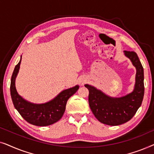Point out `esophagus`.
<instances>
[{"mask_svg": "<svg viewBox=\"0 0 154 154\" xmlns=\"http://www.w3.org/2000/svg\"><path fill=\"white\" fill-rule=\"evenodd\" d=\"M85 81H84V80H81V81H80V83H81V85H83L84 83H85Z\"/></svg>", "mask_w": 154, "mask_h": 154, "instance_id": "obj_1", "label": "esophagus"}]
</instances>
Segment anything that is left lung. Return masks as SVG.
<instances>
[{
	"instance_id": "left-lung-1",
	"label": "left lung",
	"mask_w": 154,
	"mask_h": 154,
	"mask_svg": "<svg viewBox=\"0 0 154 154\" xmlns=\"http://www.w3.org/2000/svg\"><path fill=\"white\" fill-rule=\"evenodd\" d=\"M124 52L137 69L133 92L125 97L112 98L91 85H85L89 90L88 102L92 113L99 121L108 125H119L129 121L140 108L144 98V69L142 65L135 52L125 50Z\"/></svg>"
}]
</instances>
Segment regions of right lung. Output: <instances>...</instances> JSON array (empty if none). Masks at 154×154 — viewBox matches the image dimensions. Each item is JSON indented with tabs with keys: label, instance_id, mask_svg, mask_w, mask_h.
<instances>
[{
	"label": "right lung",
	"instance_id": "1",
	"mask_svg": "<svg viewBox=\"0 0 154 154\" xmlns=\"http://www.w3.org/2000/svg\"><path fill=\"white\" fill-rule=\"evenodd\" d=\"M22 59V57H21ZM21 60L14 67L10 83V94L14 106L23 119L28 123L37 126L52 125L61 119L66 109V102L75 94L79 86L65 90L54 100L42 104H34L24 100L20 96L15 88V79L20 69Z\"/></svg>",
	"mask_w": 154,
	"mask_h": 154
}]
</instances>
